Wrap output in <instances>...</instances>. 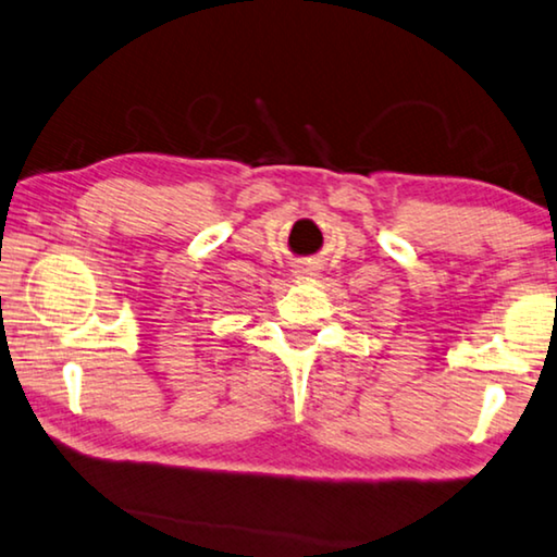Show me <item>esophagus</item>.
<instances>
[{
	"mask_svg": "<svg viewBox=\"0 0 557 557\" xmlns=\"http://www.w3.org/2000/svg\"><path fill=\"white\" fill-rule=\"evenodd\" d=\"M294 273H296V278H308V276H313L315 269L311 267V263H298Z\"/></svg>",
	"mask_w": 557,
	"mask_h": 557,
	"instance_id": "1",
	"label": "esophagus"
}]
</instances>
